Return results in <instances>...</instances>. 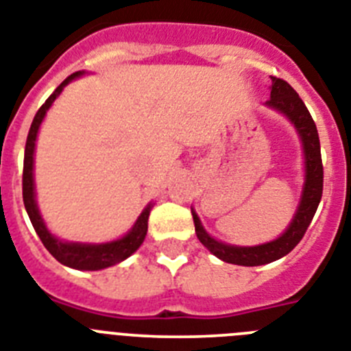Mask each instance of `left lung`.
<instances>
[{
	"label": "left lung",
	"mask_w": 351,
	"mask_h": 351,
	"mask_svg": "<svg viewBox=\"0 0 351 351\" xmlns=\"http://www.w3.org/2000/svg\"><path fill=\"white\" fill-rule=\"evenodd\" d=\"M270 79H272V91H270V99L267 100V106L282 112L295 125L300 141H302L304 158H306V182H304L302 197H300V205L295 212L293 221L289 222L288 230L272 242L254 245V247H239V245H228V243L212 239L205 231V228L201 226L199 219L193 210L194 228H196L199 242L213 256H217L219 260L233 265H243V267L272 263L288 254L289 251H293V247L302 240L304 233L315 217L323 193L322 152H319V138L315 120L311 118L306 104L302 102V99L298 97L293 88L279 77Z\"/></svg>",
	"instance_id": "8db88e82"
}]
</instances>
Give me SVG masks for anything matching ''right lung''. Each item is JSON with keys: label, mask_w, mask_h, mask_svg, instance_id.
Masks as SVG:
<instances>
[{"label": "right lung", "mask_w": 351, "mask_h": 351, "mask_svg": "<svg viewBox=\"0 0 351 351\" xmlns=\"http://www.w3.org/2000/svg\"><path fill=\"white\" fill-rule=\"evenodd\" d=\"M79 75H81V72L70 74L69 77L51 93V97L45 100V104H42V108L36 111L35 118H33V123L32 127H29L28 132V139H26V150H24L23 199L24 206H26V212H28L29 215V221H32L36 234L40 237L45 249H47L60 263L66 265V267L70 268H77V270H102V268H108L111 267V265H117L120 263V261L127 260L132 252L138 251L139 245H141L143 240H145L146 231H148V217H150L152 205H148L143 210V213L138 217L134 228L129 233L125 234L123 239L108 243L63 242V240L56 239L54 234H51V231L45 228L44 219H42L40 212H38V206H36L35 184H33V155H35V141L36 134H38V127H40L45 112L51 108V104L54 102V99L62 93V90L70 83V81H74Z\"/></svg>", "instance_id": "obj_1"}]
</instances>
